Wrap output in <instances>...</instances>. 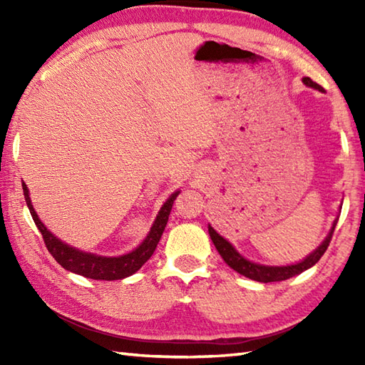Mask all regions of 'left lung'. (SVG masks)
<instances>
[{"label": "left lung", "instance_id": "left-lung-1", "mask_svg": "<svg viewBox=\"0 0 365 365\" xmlns=\"http://www.w3.org/2000/svg\"><path fill=\"white\" fill-rule=\"evenodd\" d=\"M302 83L306 84L309 88H314V89H319L320 92H324V89L320 86V84H317L315 81H312L309 76H304L302 78ZM339 221V216L332 222V227L329 230L328 237L323 240V243L317 247L314 252H311L307 255L304 260H301L299 263H294V265H287V267H268V265H260V263H254L251 260L245 259L242 254L237 252V250L234 246H232L226 238H222L218 232H216L210 224H208V234H210L212 242L215 245L216 250H218L220 255L224 259V262L227 263L230 268H234L237 273L243 274L246 277L252 279V281H257V282H279V281H285V279H290L293 276H297L302 271L309 269L311 267H314L317 262L322 259V255L327 252L328 246L331 243V238L332 234H334V229H336V224Z\"/></svg>", "mask_w": 365, "mask_h": 365}]
</instances>
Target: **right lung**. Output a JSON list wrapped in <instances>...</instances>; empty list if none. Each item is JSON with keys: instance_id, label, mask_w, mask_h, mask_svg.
<instances>
[{"instance_id": "add662e5", "label": "right lung", "mask_w": 365, "mask_h": 365, "mask_svg": "<svg viewBox=\"0 0 365 365\" xmlns=\"http://www.w3.org/2000/svg\"><path fill=\"white\" fill-rule=\"evenodd\" d=\"M21 187L29 213L33 216L37 229L41 230L46 250L53 255L54 260L67 271H72L75 274H80L89 279H97V281H115V279L128 277L131 274H135L136 271L152 257L155 247H157L163 235V230H165L168 224L170 208H173L174 200L178 196V192H180L175 191L174 195H170L166 202L163 204L157 218H155L152 224L149 234H147V237L143 240V243L139 245L136 250L128 254L119 255V257H103V255L76 250V247L68 246L64 242H61L59 238L54 237L51 232L43 226V222L38 220L34 207L31 204L29 191L25 182H21Z\"/></svg>"}]
</instances>
